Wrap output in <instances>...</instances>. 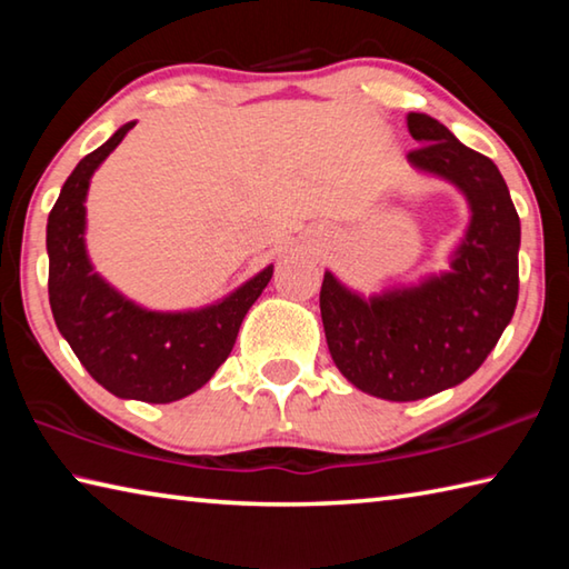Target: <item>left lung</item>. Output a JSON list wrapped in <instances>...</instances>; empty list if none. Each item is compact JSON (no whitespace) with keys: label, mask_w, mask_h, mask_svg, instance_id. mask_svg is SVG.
<instances>
[{"label":"left lung","mask_w":569,"mask_h":569,"mask_svg":"<svg viewBox=\"0 0 569 569\" xmlns=\"http://www.w3.org/2000/svg\"><path fill=\"white\" fill-rule=\"evenodd\" d=\"M409 160L455 182L471 208L451 273L363 301L323 276L321 319L331 359L356 389L417 401L475 373L512 321L519 296V216L502 172L439 120L409 112Z\"/></svg>","instance_id":"left-lung-1"}]
</instances>
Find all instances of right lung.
Here are the masks:
<instances>
[{
	"label": "right lung",
	"instance_id": "add662e5",
	"mask_svg": "<svg viewBox=\"0 0 569 569\" xmlns=\"http://www.w3.org/2000/svg\"><path fill=\"white\" fill-rule=\"evenodd\" d=\"M132 128L134 122L122 124L64 180L47 220V288L57 329L94 381L120 399L170 403L198 391L228 359L248 308L271 281L273 266L226 301L188 313L146 311L104 283L84 250V196L92 172Z\"/></svg>",
	"mask_w": 569,
	"mask_h": 569
}]
</instances>
